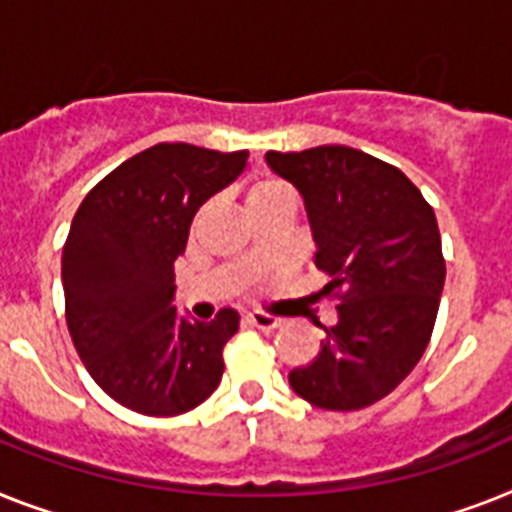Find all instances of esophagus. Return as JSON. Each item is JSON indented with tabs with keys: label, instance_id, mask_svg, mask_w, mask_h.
<instances>
[{
	"label": "esophagus",
	"instance_id": "34e87169",
	"mask_svg": "<svg viewBox=\"0 0 512 512\" xmlns=\"http://www.w3.org/2000/svg\"><path fill=\"white\" fill-rule=\"evenodd\" d=\"M246 322L251 324V327L261 329V332H272V329H280L282 327L280 316L264 314V311H253V314H248Z\"/></svg>",
	"mask_w": 512,
	"mask_h": 512
}]
</instances>
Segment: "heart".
I'll return each instance as SVG.
<instances>
[{
	"label": "heart",
	"instance_id": "1",
	"mask_svg": "<svg viewBox=\"0 0 512 512\" xmlns=\"http://www.w3.org/2000/svg\"><path fill=\"white\" fill-rule=\"evenodd\" d=\"M285 185L277 183V180H264V183L253 185L251 193H248V201H253V198H261V196H272V193H285Z\"/></svg>",
	"mask_w": 512,
	"mask_h": 512
}]
</instances>
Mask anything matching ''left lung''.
Wrapping results in <instances>:
<instances>
[{"mask_svg": "<svg viewBox=\"0 0 512 512\" xmlns=\"http://www.w3.org/2000/svg\"><path fill=\"white\" fill-rule=\"evenodd\" d=\"M272 172L306 204L314 264L329 277L337 324L290 387L324 411H358L390 395L424 356L445 259L434 209L392 164L350 146L269 151Z\"/></svg>", "mask_w": 512, "mask_h": 512, "instance_id": "1", "label": "left lung"}]
</instances>
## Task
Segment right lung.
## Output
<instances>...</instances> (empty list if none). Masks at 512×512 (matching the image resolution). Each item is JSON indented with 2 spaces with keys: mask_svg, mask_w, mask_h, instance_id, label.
Returning <instances> with one entry per match:
<instances>
[{
  "mask_svg": "<svg viewBox=\"0 0 512 512\" xmlns=\"http://www.w3.org/2000/svg\"><path fill=\"white\" fill-rule=\"evenodd\" d=\"M248 151L156 143L91 188L62 248L67 329L101 390L143 416H180L219 387L238 311L190 322L172 306L190 222L246 170Z\"/></svg>",
  "mask_w": 512,
  "mask_h": 512,
  "instance_id": "add662e5",
  "label": "right lung"
}]
</instances>
